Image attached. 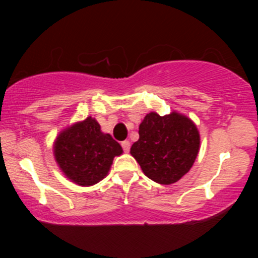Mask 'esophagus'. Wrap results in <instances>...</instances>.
<instances>
[{
  "label": "esophagus",
  "mask_w": 258,
  "mask_h": 258,
  "mask_svg": "<svg viewBox=\"0 0 258 258\" xmlns=\"http://www.w3.org/2000/svg\"><path fill=\"white\" fill-rule=\"evenodd\" d=\"M121 146H122L123 152H126V153L130 152V148H131V143H130L128 141H123L122 143H121Z\"/></svg>",
  "instance_id": "esophagus-1"
}]
</instances>
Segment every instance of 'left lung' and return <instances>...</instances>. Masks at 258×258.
<instances>
[{
  "mask_svg": "<svg viewBox=\"0 0 258 258\" xmlns=\"http://www.w3.org/2000/svg\"><path fill=\"white\" fill-rule=\"evenodd\" d=\"M139 139L131 155L144 174L159 184H172L193 166L200 148V135L189 117L177 111L160 116L146 115L139 125Z\"/></svg>",
  "mask_w": 258,
  "mask_h": 258,
  "instance_id": "left-lung-1",
  "label": "left lung"
}]
</instances>
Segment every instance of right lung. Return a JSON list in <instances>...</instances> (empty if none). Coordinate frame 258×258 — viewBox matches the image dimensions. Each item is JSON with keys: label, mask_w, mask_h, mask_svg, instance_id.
<instances>
[{"label": "right lung", "mask_w": 258, "mask_h": 258, "mask_svg": "<svg viewBox=\"0 0 258 258\" xmlns=\"http://www.w3.org/2000/svg\"><path fill=\"white\" fill-rule=\"evenodd\" d=\"M53 153L68 178L90 186L108 174L112 160L122 154V148L109 133L100 131L96 119L88 116L59 133Z\"/></svg>", "instance_id": "right-lung-1"}]
</instances>
